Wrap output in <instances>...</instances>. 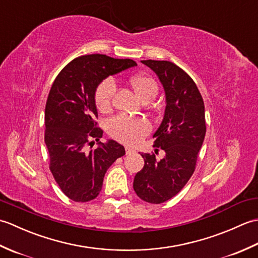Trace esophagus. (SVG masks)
Segmentation results:
<instances>
[{"mask_svg":"<svg viewBox=\"0 0 258 258\" xmlns=\"http://www.w3.org/2000/svg\"><path fill=\"white\" fill-rule=\"evenodd\" d=\"M125 152H126V154H132V153L135 152V150L132 149V147H130V146H126L125 147Z\"/></svg>","mask_w":258,"mask_h":258,"instance_id":"1","label":"esophagus"}]
</instances>
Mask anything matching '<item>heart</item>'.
<instances>
[{
	"label": "heart",
	"instance_id": "b5f03b06",
	"mask_svg": "<svg viewBox=\"0 0 258 258\" xmlns=\"http://www.w3.org/2000/svg\"><path fill=\"white\" fill-rule=\"evenodd\" d=\"M142 101H150L155 97L158 86L155 80L149 75H135L130 80ZM116 92V84L112 79H105L101 82L95 91V104L101 112H107L112 107L113 98ZM152 126L144 117H132L125 114H119L108 120L107 132L113 139L120 143L134 145L138 144L145 135L151 132Z\"/></svg>",
	"mask_w": 258,
	"mask_h": 258
}]
</instances>
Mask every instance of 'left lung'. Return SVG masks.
<instances>
[{
    "label": "left lung",
    "instance_id": "8db88e82",
    "mask_svg": "<svg viewBox=\"0 0 258 258\" xmlns=\"http://www.w3.org/2000/svg\"><path fill=\"white\" fill-rule=\"evenodd\" d=\"M165 91L164 118L153 135L154 147L165 152L162 160L141 154L144 167L134 177L133 187L141 200L151 204L171 200L193 175L206 133L204 101L190 76L169 61L146 59Z\"/></svg>",
    "mask_w": 258,
    "mask_h": 258
}]
</instances>
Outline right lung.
I'll list each match as a JSON object with an SVG mask.
<instances>
[{
  "mask_svg": "<svg viewBox=\"0 0 258 258\" xmlns=\"http://www.w3.org/2000/svg\"><path fill=\"white\" fill-rule=\"evenodd\" d=\"M130 58L90 54L74 58L56 76L45 105V144L50 169L59 188L74 202H89L100 194L108 167L125 155L124 146L108 140L95 118V91L109 75L135 67ZM98 142L90 152L87 145Z\"/></svg>",
  "mask_w": 258,
  "mask_h": 258,
  "instance_id": "obj_1",
  "label": "right lung"
}]
</instances>
